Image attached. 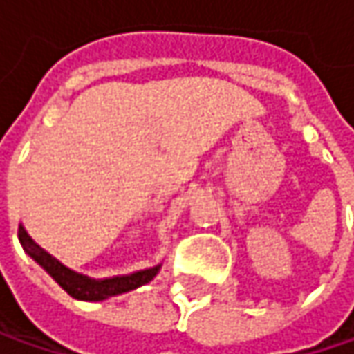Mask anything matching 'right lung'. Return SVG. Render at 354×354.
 I'll return each instance as SVG.
<instances>
[{"mask_svg":"<svg viewBox=\"0 0 354 354\" xmlns=\"http://www.w3.org/2000/svg\"><path fill=\"white\" fill-rule=\"evenodd\" d=\"M19 241L24 245V250L37 261L41 268L45 269L57 283L61 285L71 297L83 301H102L132 291L140 285L148 283L154 279V275L158 273L160 266L150 269H142L131 275H120V277H111V279H91L86 275L75 273L67 269L63 263H59L53 255H49L45 250H41L33 239L27 236L24 225H19Z\"/></svg>","mask_w":354,"mask_h":354,"instance_id":"right-lung-1","label":"right lung"}]
</instances>
